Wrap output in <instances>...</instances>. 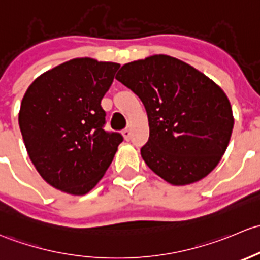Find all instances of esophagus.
<instances>
[{"instance_id": "34e87169", "label": "esophagus", "mask_w": 260, "mask_h": 260, "mask_svg": "<svg viewBox=\"0 0 260 260\" xmlns=\"http://www.w3.org/2000/svg\"><path fill=\"white\" fill-rule=\"evenodd\" d=\"M122 136H124L125 140H130V136H131V131H130V129L122 130Z\"/></svg>"}]
</instances>
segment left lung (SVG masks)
Segmentation results:
<instances>
[{
	"mask_svg": "<svg viewBox=\"0 0 260 260\" xmlns=\"http://www.w3.org/2000/svg\"><path fill=\"white\" fill-rule=\"evenodd\" d=\"M116 80L145 106L150 135L141 156L156 175L184 186L215 169L234 126L232 105L219 85L168 55L125 63Z\"/></svg>",
	"mask_w": 260,
	"mask_h": 260,
	"instance_id": "8db88e82",
	"label": "left lung"
}]
</instances>
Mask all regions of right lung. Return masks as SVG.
I'll return each instance as SVG.
<instances>
[{
	"label": "right lung",
	"instance_id": "right-lung-1",
	"mask_svg": "<svg viewBox=\"0 0 260 260\" xmlns=\"http://www.w3.org/2000/svg\"><path fill=\"white\" fill-rule=\"evenodd\" d=\"M120 63L77 57L34 80L26 90L18 124L32 164L52 188L87 194L103 179L122 141L103 129L101 99Z\"/></svg>",
	"mask_w": 260,
	"mask_h": 260
}]
</instances>
